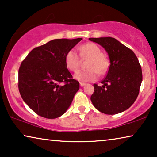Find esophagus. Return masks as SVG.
Listing matches in <instances>:
<instances>
[{
  "label": "esophagus",
  "instance_id": "34e87169",
  "mask_svg": "<svg viewBox=\"0 0 157 157\" xmlns=\"http://www.w3.org/2000/svg\"><path fill=\"white\" fill-rule=\"evenodd\" d=\"M86 83H82V82H80V86H85Z\"/></svg>",
  "mask_w": 157,
  "mask_h": 157
}]
</instances>
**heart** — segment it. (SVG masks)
<instances>
[{
  "label": "heart",
  "mask_w": 157,
  "mask_h": 157,
  "mask_svg": "<svg viewBox=\"0 0 157 157\" xmlns=\"http://www.w3.org/2000/svg\"><path fill=\"white\" fill-rule=\"evenodd\" d=\"M80 57L81 59H89L86 63L87 69L78 70L74 74V78L80 82L95 80L97 73L101 75L108 70L109 60L102 54L101 50L96 44L88 43L82 45L79 48V55L74 49L68 51L65 56L66 68L71 71H76L80 64Z\"/></svg>",
  "instance_id": "1"
}]
</instances>
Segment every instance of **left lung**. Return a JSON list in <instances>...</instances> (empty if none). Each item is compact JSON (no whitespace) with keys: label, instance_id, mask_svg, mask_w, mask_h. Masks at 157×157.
I'll return each instance as SVG.
<instances>
[{"label":"left lung","instance_id":"obj_1","mask_svg":"<svg viewBox=\"0 0 157 157\" xmlns=\"http://www.w3.org/2000/svg\"><path fill=\"white\" fill-rule=\"evenodd\" d=\"M90 40L102 46L107 51L110 66L102 86L94 83L91 96L96 109L106 114H117L126 110L139 93L142 71L136 56L130 48L111 37L92 38Z\"/></svg>","mask_w":157,"mask_h":157}]
</instances>
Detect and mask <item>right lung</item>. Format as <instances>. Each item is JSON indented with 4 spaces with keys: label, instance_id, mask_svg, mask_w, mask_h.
<instances>
[{
    "label": "right lung",
    "instance_id": "right-lung-1",
    "mask_svg": "<svg viewBox=\"0 0 157 157\" xmlns=\"http://www.w3.org/2000/svg\"><path fill=\"white\" fill-rule=\"evenodd\" d=\"M81 38L54 39L33 48L18 70V89L24 102L46 119L61 117L79 89L65 63V56Z\"/></svg>",
    "mask_w": 157,
    "mask_h": 157
}]
</instances>
